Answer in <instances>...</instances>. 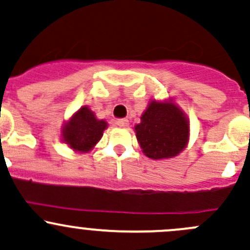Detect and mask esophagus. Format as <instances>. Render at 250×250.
Returning a JSON list of instances; mask_svg holds the SVG:
<instances>
[{
	"mask_svg": "<svg viewBox=\"0 0 250 250\" xmlns=\"http://www.w3.org/2000/svg\"><path fill=\"white\" fill-rule=\"evenodd\" d=\"M116 125L121 128H127L128 125H129V122H128V120H125V118H122V120L116 121Z\"/></svg>",
	"mask_w": 250,
	"mask_h": 250,
	"instance_id": "34e87169",
	"label": "esophagus"
}]
</instances>
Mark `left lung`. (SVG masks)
<instances>
[{
  "instance_id": "8db88e82",
  "label": "left lung",
  "mask_w": 250,
  "mask_h": 250,
  "mask_svg": "<svg viewBox=\"0 0 250 250\" xmlns=\"http://www.w3.org/2000/svg\"><path fill=\"white\" fill-rule=\"evenodd\" d=\"M135 135L145 156L165 160L178 156L190 135L188 117L173 100H151L135 125Z\"/></svg>"
}]
</instances>
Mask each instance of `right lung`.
I'll return each mask as SVG.
<instances>
[{
	"instance_id": "1",
	"label": "right lung",
	"mask_w": 250,
	"mask_h": 250,
	"mask_svg": "<svg viewBox=\"0 0 250 250\" xmlns=\"http://www.w3.org/2000/svg\"><path fill=\"white\" fill-rule=\"evenodd\" d=\"M106 121L98 120L88 106H82L62 125V138L76 152H88L102 139Z\"/></svg>"
}]
</instances>
